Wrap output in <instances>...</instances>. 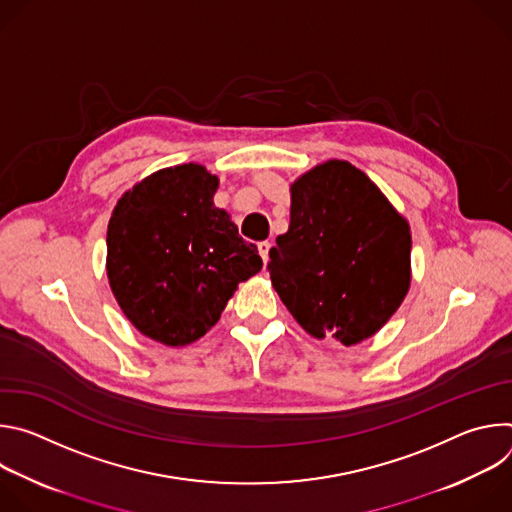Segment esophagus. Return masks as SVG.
<instances>
[{"label": "esophagus", "mask_w": 512, "mask_h": 512, "mask_svg": "<svg viewBox=\"0 0 512 512\" xmlns=\"http://www.w3.org/2000/svg\"><path fill=\"white\" fill-rule=\"evenodd\" d=\"M257 249H259V255H261L263 263L267 265V261H269V249H271V243H269V241H261V243H257Z\"/></svg>", "instance_id": "1"}]
</instances>
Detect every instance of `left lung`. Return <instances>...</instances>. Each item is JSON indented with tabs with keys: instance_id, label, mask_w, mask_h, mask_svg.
Returning <instances> with one entry per match:
<instances>
[{
	"instance_id": "1",
	"label": "left lung",
	"mask_w": 512,
	"mask_h": 512,
	"mask_svg": "<svg viewBox=\"0 0 512 512\" xmlns=\"http://www.w3.org/2000/svg\"><path fill=\"white\" fill-rule=\"evenodd\" d=\"M289 192V229L269 251L281 302L318 340L352 346L375 336L411 285L407 218L344 160L314 166Z\"/></svg>"
}]
</instances>
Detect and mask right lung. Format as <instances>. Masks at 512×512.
I'll list each match as a JSON object with an SVG mask.
<instances>
[{
  "instance_id": "obj_1",
  "label": "right lung",
  "mask_w": 512,
  "mask_h": 512,
  "mask_svg": "<svg viewBox=\"0 0 512 512\" xmlns=\"http://www.w3.org/2000/svg\"><path fill=\"white\" fill-rule=\"evenodd\" d=\"M216 188L200 164L164 168L127 190L109 218L113 296L143 336L166 346L202 338L237 285L263 267L231 214L214 206Z\"/></svg>"
}]
</instances>
